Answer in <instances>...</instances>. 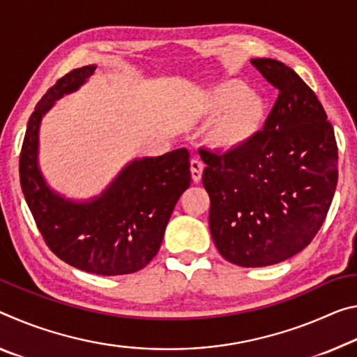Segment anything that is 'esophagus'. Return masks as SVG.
Segmentation results:
<instances>
[{
    "label": "esophagus",
    "instance_id": "esophagus-1",
    "mask_svg": "<svg viewBox=\"0 0 357 357\" xmlns=\"http://www.w3.org/2000/svg\"><path fill=\"white\" fill-rule=\"evenodd\" d=\"M202 173H203V162L200 158H192L190 160V174H192V179L195 181V183H199L202 179Z\"/></svg>",
    "mask_w": 357,
    "mask_h": 357
}]
</instances>
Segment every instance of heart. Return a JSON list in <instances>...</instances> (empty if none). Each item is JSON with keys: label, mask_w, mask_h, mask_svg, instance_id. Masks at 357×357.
I'll return each mask as SVG.
<instances>
[{"label": "heart", "mask_w": 357, "mask_h": 357, "mask_svg": "<svg viewBox=\"0 0 357 357\" xmlns=\"http://www.w3.org/2000/svg\"><path fill=\"white\" fill-rule=\"evenodd\" d=\"M264 112V100L251 93L245 82L231 79L219 84L205 105L208 117H219L213 123L209 139L220 149L240 148L257 132Z\"/></svg>", "instance_id": "heart-1"}]
</instances>
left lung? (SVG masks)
<instances>
[{
	"label": "left lung",
	"instance_id": "8db88e82",
	"mask_svg": "<svg viewBox=\"0 0 357 357\" xmlns=\"http://www.w3.org/2000/svg\"><path fill=\"white\" fill-rule=\"evenodd\" d=\"M251 61L278 89L264 128L240 148L199 154L220 256L267 267L296 256L319 231L335 194L338 148L321 101L292 68Z\"/></svg>",
	"mask_w": 357,
	"mask_h": 357
}]
</instances>
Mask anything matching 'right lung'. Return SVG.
Returning <instances> with one entry per match:
<instances>
[{
  "instance_id": "right-lung-1",
  "label": "right lung",
  "mask_w": 357,
  "mask_h": 357,
  "mask_svg": "<svg viewBox=\"0 0 357 357\" xmlns=\"http://www.w3.org/2000/svg\"><path fill=\"white\" fill-rule=\"evenodd\" d=\"M93 70L66 73L38 101L20 151V185L39 234L56 257L89 273L128 275L144 268L160 250L173 208L190 185L189 151L132 162L90 203L55 195L38 169L39 122L55 100L82 86Z\"/></svg>"
}]
</instances>
